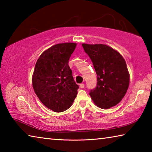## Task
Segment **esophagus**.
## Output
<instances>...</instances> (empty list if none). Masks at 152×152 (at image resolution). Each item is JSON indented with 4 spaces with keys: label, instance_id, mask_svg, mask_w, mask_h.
<instances>
[{
    "label": "esophagus",
    "instance_id": "esophagus-1",
    "mask_svg": "<svg viewBox=\"0 0 152 152\" xmlns=\"http://www.w3.org/2000/svg\"><path fill=\"white\" fill-rule=\"evenodd\" d=\"M80 88H84V84H80Z\"/></svg>",
    "mask_w": 152,
    "mask_h": 152
}]
</instances>
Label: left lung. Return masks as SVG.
<instances>
[{
	"label": "left lung",
	"instance_id": "left-lung-1",
	"mask_svg": "<svg viewBox=\"0 0 152 152\" xmlns=\"http://www.w3.org/2000/svg\"><path fill=\"white\" fill-rule=\"evenodd\" d=\"M97 74L96 88L90 96L98 107L103 109L117 105L125 96L129 85L127 64L119 51L104 44L82 43Z\"/></svg>",
	"mask_w": 152,
	"mask_h": 152
}]
</instances>
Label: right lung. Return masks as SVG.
<instances>
[{
	"label": "right lung",
	"instance_id": "obj_1",
	"mask_svg": "<svg viewBox=\"0 0 152 152\" xmlns=\"http://www.w3.org/2000/svg\"><path fill=\"white\" fill-rule=\"evenodd\" d=\"M76 43H58L41 54L32 76V85L40 101L56 113L69 109L76 97L78 85L74 81L68 60Z\"/></svg>",
	"mask_w": 152,
	"mask_h": 152
}]
</instances>
